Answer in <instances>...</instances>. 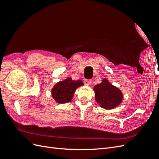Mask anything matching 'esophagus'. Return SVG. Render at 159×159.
<instances>
[{
  "label": "esophagus",
  "instance_id": "1",
  "mask_svg": "<svg viewBox=\"0 0 159 159\" xmlns=\"http://www.w3.org/2000/svg\"><path fill=\"white\" fill-rule=\"evenodd\" d=\"M84 84L87 85H89L91 84V80H84Z\"/></svg>",
  "mask_w": 159,
  "mask_h": 159
}]
</instances>
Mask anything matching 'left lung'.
I'll use <instances>...</instances> for the list:
<instances>
[{"label": "left lung", "mask_w": 159, "mask_h": 159, "mask_svg": "<svg viewBox=\"0 0 159 159\" xmlns=\"http://www.w3.org/2000/svg\"><path fill=\"white\" fill-rule=\"evenodd\" d=\"M93 89L96 102L103 108L111 109L121 103L123 99L121 91L110 84L107 80L103 79L102 83L95 86Z\"/></svg>", "instance_id": "1"}]
</instances>
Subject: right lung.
<instances>
[{
	"label": "right lung",
	"instance_id": "obj_1",
	"mask_svg": "<svg viewBox=\"0 0 159 159\" xmlns=\"http://www.w3.org/2000/svg\"><path fill=\"white\" fill-rule=\"evenodd\" d=\"M83 85L82 81L72 80L70 78L60 81L52 89V97L57 103H68L73 98L75 89Z\"/></svg>",
	"mask_w": 159,
	"mask_h": 159
}]
</instances>
